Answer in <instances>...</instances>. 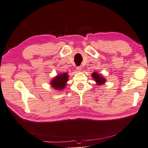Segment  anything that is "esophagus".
<instances>
[{
	"mask_svg": "<svg viewBox=\"0 0 148 148\" xmlns=\"http://www.w3.org/2000/svg\"><path fill=\"white\" fill-rule=\"evenodd\" d=\"M76 69L78 71H81L82 70V66H77L76 67Z\"/></svg>",
	"mask_w": 148,
	"mask_h": 148,
	"instance_id": "obj_1",
	"label": "esophagus"
}]
</instances>
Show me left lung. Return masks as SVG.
Masks as SVG:
<instances>
[{
	"instance_id": "obj_1",
	"label": "left lung",
	"mask_w": 148,
	"mask_h": 148,
	"mask_svg": "<svg viewBox=\"0 0 148 148\" xmlns=\"http://www.w3.org/2000/svg\"><path fill=\"white\" fill-rule=\"evenodd\" d=\"M91 76L93 77V78L95 79L96 82L99 84V85H101V84H103L105 82V78H103L102 76H101L99 74L96 73V72H93V73L91 74Z\"/></svg>"
}]
</instances>
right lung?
Instances as JSON below:
<instances>
[{
    "label": "right lung",
    "instance_id": "obj_1",
    "mask_svg": "<svg viewBox=\"0 0 148 148\" xmlns=\"http://www.w3.org/2000/svg\"><path fill=\"white\" fill-rule=\"evenodd\" d=\"M69 78L67 73H63L60 75H58L57 77L52 79L51 81V86L56 90H62L65 88L66 82Z\"/></svg>",
    "mask_w": 148,
    "mask_h": 148
}]
</instances>
